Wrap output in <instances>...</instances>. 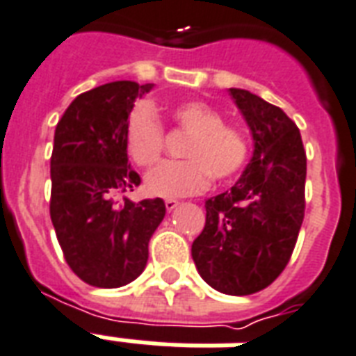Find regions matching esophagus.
<instances>
[{"label":"esophagus","instance_id":"34e87169","mask_svg":"<svg viewBox=\"0 0 356 356\" xmlns=\"http://www.w3.org/2000/svg\"><path fill=\"white\" fill-rule=\"evenodd\" d=\"M164 205H166L168 211H173V209L179 207V202L177 200H166V202H164Z\"/></svg>","mask_w":356,"mask_h":356}]
</instances>
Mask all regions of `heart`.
I'll return each mask as SVG.
<instances>
[{
  "instance_id": "heart-1",
  "label": "heart",
  "mask_w": 356,
  "mask_h": 356,
  "mask_svg": "<svg viewBox=\"0 0 356 356\" xmlns=\"http://www.w3.org/2000/svg\"><path fill=\"white\" fill-rule=\"evenodd\" d=\"M175 123L190 132L183 147L184 160H166L145 175L147 194L183 197L207 188L209 175L216 183L241 172L248 159L246 136L202 100H183L172 108ZM124 147L138 166H151L164 149V130L149 104H138L124 127Z\"/></svg>"
}]
</instances>
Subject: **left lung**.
I'll list each match as a JSON object with an SVG mask.
<instances>
[{"instance_id": "1", "label": "left lung", "mask_w": 356, "mask_h": 356, "mask_svg": "<svg viewBox=\"0 0 356 356\" xmlns=\"http://www.w3.org/2000/svg\"><path fill=\"white\" fill-rule=\"evenodd\" d=\"M254 140L238 181L205 202V227L192 243L203 280L226 295H252L286 268L305 218L306 153L297 124L278 106L229 89Z\"/></svg>"}]
</instances>
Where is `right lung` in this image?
Listing matches in <instances>:
<instances>
[{"label":"right lung","mask_w":356,"mask_h":356,"mask_svg":"<svg viewBox=\"0 0 356 356\" xmlns=\"http://www.w3.org/2000/svg\"><path fill=\"white\" fill-rule=\"evenodd\" d=\"M151 89L129 80L99 86L78 95L56 127L50 218L65 261L89 286L112 289L142 275L149 238L166 214L160 197L118 200L140 184L124 127L134 100Z\"/></svg>","instance_id":"add662e5"}]
</instances>
